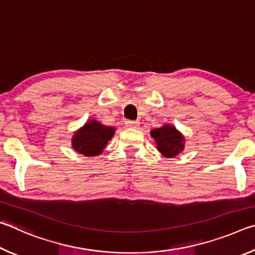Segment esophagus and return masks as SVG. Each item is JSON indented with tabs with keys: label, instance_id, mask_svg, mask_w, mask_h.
Instances as JSON below:
<instances>
[{
	"label": "esophagus",
	"instance_id": "obj_1",
	"mask_svg": "<svg viewBox=\"0 0 255 255\" xmlns=\"http://www.w3.org/2000/svg\"><path fill=\"white\" fill-rule=\"evenodd\" d=\"M126 126L129 128H137L139 126V122H137V120H126Z\"/></svg>",
	"mask_w": 255,
	"mask_h": 255
}]
</instances>
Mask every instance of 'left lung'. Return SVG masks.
<instances>
[{"label": "left lung", "instance_id": "obj_1", "mask_svg": "<svg viewBox=\"0 0 255 255\" xmlns=\"http://www.w3.org/2000/svg\"><path fill=\"white\" fill-rule=\"evenodd\" d=\"M150 135L156 141L159 153H162L164 156L174 157L183 150L184 139L175 127L166 125L161 128L153 129Z\"/></svg>", "mask_w": 255, "mask_h": 255}]
</instances>
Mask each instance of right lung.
Segmentation results:
<instances>
[{
	"label": "right lung",
	"instance_id": "obj_1",
	"mask_svg": "<svg viewBox=\"0 0 255 255\" xmlns=\"http://www.w3.org/2000/svg\"><path fill=\"white\" fill-rule=\"evenodd\" d=\"M115 133V129L111 127L103 126L98 122L86 123L83 128L75 132L73 137V147L76 152L83 154L85 156H94L100 154L106 147L112 136Z\"/></svg>",
	"mask_w": 255,
	"mask_h": 255
}]
</instances>
